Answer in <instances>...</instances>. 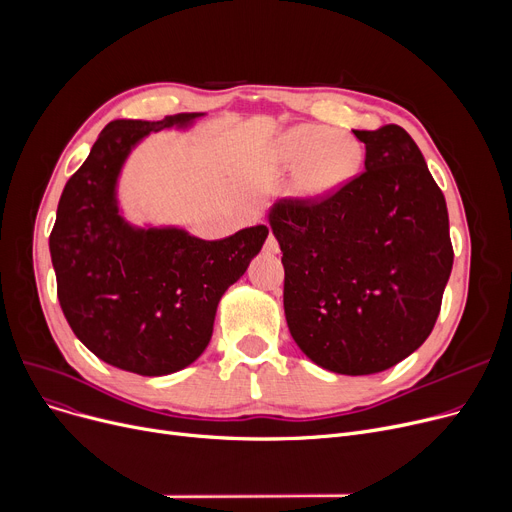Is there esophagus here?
Masks as SVG:
<instances>
[{
    "label": "esophagus",
    "instance_id": "obj_1",
    "mask_svg": "<svg viewBox=\"0 0 512 512\" xmlns=\"http://www.w3.org/2000/svg\"><path fill=\"white\" fill-rule=\"evenodd\" d=\"M267 253H280V242H278V238L274 236V234H270L267 236V240H265V247H263Z\"/></svg>",
    "mask_w": 512,
    "mask_h": 512
}]
</instances>
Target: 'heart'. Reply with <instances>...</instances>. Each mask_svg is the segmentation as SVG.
I'll return each mask as SVG.
<instances>
[{
    "instance_id": "b5f03b06",
    "label": "heart",
    "mask_w": 512,
    "mask_h": 512,
    "mask_svg": "<svg viewBox=\"0 0 512 512\" xmlns=\"http://www.w3.org/2000/svg\"><path fill=\"white\" fill-rule=\"evenodd\" d=\"M280 157L286 166L301 168V186L307 193H324L355 176L363 151L355 139L324 126L305 124L284 134Z\"/></svg>"
}]
</instances>
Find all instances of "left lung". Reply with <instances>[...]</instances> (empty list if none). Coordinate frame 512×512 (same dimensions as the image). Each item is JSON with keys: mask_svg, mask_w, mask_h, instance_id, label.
Instances as JSON below:
<instances>
[{"mask_svg": "<svg viewBox=\"0 0 512 512\" xmlns=\"http://www.w3.org/2000/svg\"><path fill=\"white\" fill-rule=\"evenodd\" d=\"M365 170L317 197L280 199L270 224L284 263V313L319 367L369 375L432 334L452 270L448 209L411 134L355 130Z\"/></svg>", "mask_w": 512, "mask_h": 512, "instance_id": "obj_1", "label": "left lung"}]
</instances>
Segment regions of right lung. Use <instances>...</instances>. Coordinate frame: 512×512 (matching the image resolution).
Returning <instances> with one entry per match:
<instances>
[{"instance_id":"1","label":"right lung","mask_w":512,"mask_h":512,"mask_svg":"<svg viewBox=\"0 0 512 512\" xmlns=\"http://www.w3.org/2000/svg\"><path fill=\"white\" fill-rule=\"evenodd\" d=\"M201 114L159 122L114 120L64 186L49 234L60 307L93 355L139 375L191 365L209 344L222 294L247 272L267 226L201 240L178 228L134 230L118 213L116 180L145 134Z\"/></svg>"}]
</instances>
